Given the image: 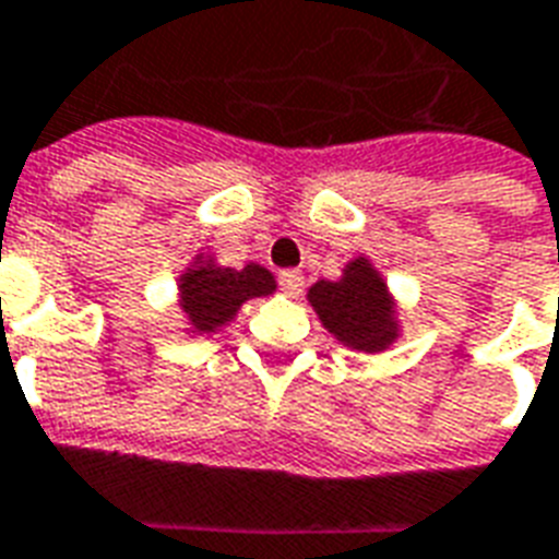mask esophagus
<instances>
[{
	"instance_id": "esophagus-1",
	"label": "esophagus",
	"mask_w": 559,
	"mask_h": 559,
	"mask_svg": "<svg viewBox=\"0 0 559 559\" xmlns=\"http://www.w3.org/2000/svg\"><path fill=\"white\" fill-rule=\"evenodd\" d=\"M281 289H284V296L289 298H296L298 293H301V287H305V275L298 270H287V272H281Z\"/></svg>"
}]
</instances>
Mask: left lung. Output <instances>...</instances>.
Segmentation results:
<instances>
[{"instance_id":"left-lung-1","label":"left lung","mask_w":559,"mask_h":559,"mask_svg":"<svg viewBox=\"0 0 559 559\" xmlns=\"http://www.w3.org/2000/svg\"><path fill=\"white\" fill-rule=\"evenodd\" d=\"M308 301L328 334L355 352H386L402 336L399 305L369 258L348 261L336 281H317Z\"/></svg>"}]
</instances>
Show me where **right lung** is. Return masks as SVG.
<instances>
[{"label":"right lung","instance_id":"add662e5","mask_svg":"<svg viewBox=\"0 0 559 559\" xmlns=\"http://www.w3.org/2000/svg\"><path fill=\"white\" fill-rule=\"evenodd\" d=\"M275 275L261 263H246L242 270L219 266L216 258L195 254L193 263L178 275V308L187 319L190 334H216L234 322L237 310L249 298L272 296Z\"/></svg>","mask_w":559,"mask_h":559}]
</instances>
